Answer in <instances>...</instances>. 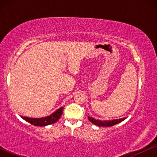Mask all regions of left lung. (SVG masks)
Masks as SVG:
<instances>
[{"instance_id":"1","label":"left lung","mask_w":157,"mask_h":157,"mask_svg":"<svg viewBox=\"0 0 157 157\" xmlns=\"http://www.w3.org/2000/svg\"><path fill=\"white\" fill-rule=\"evenodd\" d=\"M89 120L93 124H95V125L99 126V127H111L113 125H115V124H118L121 122L123 121L124 119L127 118H121V119H117V120H112V121H99V120H95V119L91 118V117H88Z\"/></svg>"}]
</instances>
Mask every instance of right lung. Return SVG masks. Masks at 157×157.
Returning <instances> with one entry per match:
<instances>
[{
    "label": "right lung",
    "mask_w": 157,
    "mask_h": 157,
    "mask_svg": "<svg viewBox=\"0 0 157 157\" xmlns=\"http://www.w3.org/2000/svg\"><path fill=\"white\" fill-rule=\"evenodd\" d=\"M63 107H61L59 109H57L55 112L53 113L51 115L45 118H28V117H24V116H21L23 119H24L28 123L33 124L34 126H46L50 124H53L59 120L61 116L63 113Z\"/></svg>",
    "instance_id": "1"
}]
</instances>
